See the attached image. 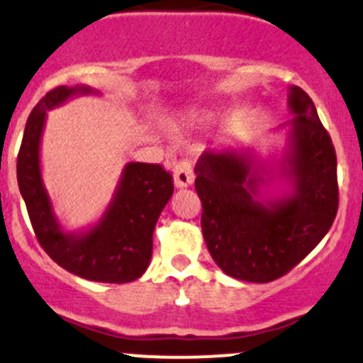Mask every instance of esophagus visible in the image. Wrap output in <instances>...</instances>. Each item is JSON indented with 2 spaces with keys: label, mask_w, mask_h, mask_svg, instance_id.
Listing matches in <instances>:
<instances>
[{
  "label": "esophagus",
  "mask_w": 363,
  "mask_h": 363,
  "mask_svg": "<svg viewBox=\"0 0 363 363\" xmlns=\"http://www.w3.org/2000/svg\"><path fill=\"white\" fill-rule=\"evenodd\" d=\"M173 180L177 189H186L194 183V167L189 159L177 162L173 167Z\"/></svg>",
  "instance_id": "obj_1"
}]
</instances>
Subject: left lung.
<instances>
[{"label":"left lung","instance_id":"left-lung-1","mask_svg":"<svg viewBox=\"0 0 363 363\" xmlns=\"http://www.w3.org/2000/svg\"><path fill=\"white\" fill-rule=\"evenodd\" d=\"M286 145L209 147L196 166L201 227L214 263L233 279L264 284L310 255L337 213L336 152L310 96L287 88Z\"/></svg>","mask_w":363,"mask_h":363}]
</instances>
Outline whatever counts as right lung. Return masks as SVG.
Masks as SVG:
<instances>
[{"instance_id": "add662e5", "label": "right lung", "mask_w": 363, "mask_h": 363, "mask_svg": "<svg viewBox=\"0 0 363 363\" xmlns=\"http://www.w3.org/2000/svg\"><path fill=\"white\" fill-rule=\"evenodd\" d=\"M84 95L100 93L86 84L58 86L33 108L17 157L18 189L41 247L57 264L93 282H133L150 263L152 235L173 196V178L159 164L128 162L102 216L67 232L43 182L41 140L48 111Z\"/></svg>"}]
</instances>
